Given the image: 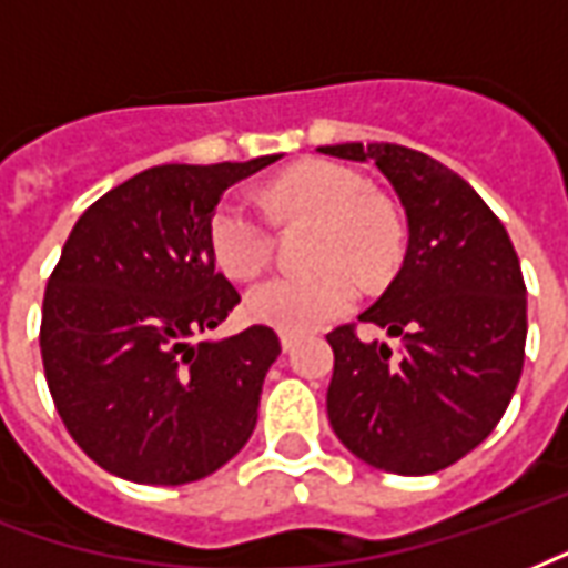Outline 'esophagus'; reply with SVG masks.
<instances>
[{
    "mask_svg": "<svg viewBox=\"0 0 568 568\" xmlns=\"http://www.w3.org/2000/svg\"><path fill=\"white\" fill-rule=\"evenodd\" d=\"M280 343H283L285 352H292L297 343V334H288V331H283V334H280Z\"/></svg>",
    "mask_w": 568,
    "mask_h": 568,
    "instance_id": "obj_1",
    "label": "esophagus"
}]
</instances>
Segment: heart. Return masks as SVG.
<instances>
[{"label":"heart","mask_w":568,"mask_h":568,"mask_svg":"<svg viewBox=\"0 0 568 568\" xmlns=\"http://www.w3.org/2000/svg\"><path fill=\"white\" fill-rule=\"evenodd\" d=\"M271 207L292 220H316L313 262L304 273H276L252 285L246 313L252 322L304 334L352 310L361 283L379 285L397 271L406 246L400 213L373 192L355 168L313 159L288 168L267 186ZM210 250L222 271L250 280L271 262L273 231L264 216L241 199H225L210 216Z\"/></svg>","instance_id":"b5f03b06"}]
</instances>
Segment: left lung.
Returning <instances> with one entry per match:
<instances>
[{
	"label": "left lung",
	"instance_id": "8db88e82",
	"mask_svg": "<svg viewBox=\"0 0 568 568\" xmlns=\"http://www.w3.org/2000/svg\"><path fill=\"white\" fill-rule=\"evenodd\" d=\"M318 153L376 162L397 192L409 243L397 276L361 322L400 337L327 334V418L364 464L427 476L469 455L506 413L527 343V288L503 222L452 168L400 144H334Z\"/></svg>",
	"mask_w": 568,
	"mask_h": 568
}]
</instances>
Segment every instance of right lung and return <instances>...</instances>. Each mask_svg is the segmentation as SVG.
<instances>
[{
	"label": "right lung",
	"instance_id": "add662e5",
	"mask_svg": "<svg viewBox=\"0 0 568 568\" xmlns=\"http://www.w3.org/2000/svg\"><path fill=\"white\" fill-rule=\"evenodd\" d=\"M283 155L155 165L87 207L50 273L41 358L62 424L138 485H189L241 452L280 337L201 339L241 304L216 271L210 216L225 189Z\"/></svg>",
	"mask_w": 568,
	"mask_h": 568
}]
</instances>
